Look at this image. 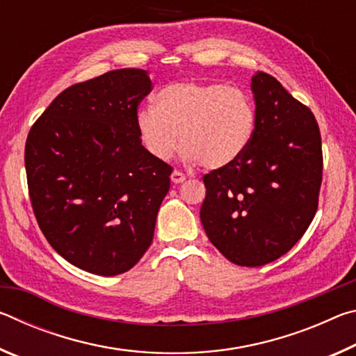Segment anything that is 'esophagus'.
<instances>
[{
	"instance_id": "obj_1",
	"label": "esophagus",
	"mask_w": 356,
	"mask_h": 356,
	"mask_svg": "<svg viewBox=\"0 0 356 356\" xmlns=\"http://www.w3.org/2000/svg\"><path fill=\"white\" fill-rule=\"evenodd\" d=\"M171 180L174 184H182L185 180V174L180 172V171H172L171 174Z\"/></svg>"
}]
</instances>
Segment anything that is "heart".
<instances>
[{
	"mask_svg": "<svg viewBox=\"0 0 356 356\" xmlns=\"http://www.w3.org/2000/svg\"><path fill=\"white\" fill-rule=\"evenodd\" d=\"M256 129V110L243 91L221 83L179 81L161 88L154 108L136 116L143 146L156 160H168L184 144V159L221 170L248 149Z\"/></svg>",
	"mask_w": 356,
	"mask_h": 356,
	"instance_id": "1",
	"label": "heart"
}]
</instances>
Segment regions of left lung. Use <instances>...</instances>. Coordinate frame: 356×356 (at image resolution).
I'll return each instance as SVG.
<instances>
[{
    "label": "left lung",
    "instance_id": "8db88e82",
    "mask_svg": "<svg viewBox=\"0 0 356 356\" xmlns=\"http://www.w3.org/2000/svg\"><path fill=\"white\" fill-rule=\"evenodd\" d=\"M256 129L236 161L202 177L201 221L227 261L259 267L292 248L317 212L322 184V138L308 106L275 76L251 78Z\"/></svg>",
    "mask_w": 356,
    "mask_h": 356
}]
</instances>
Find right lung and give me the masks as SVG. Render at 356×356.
<instances>
[{
  "label": "right lung",
  "instance_id": "1",
  "mask_svg": "<svg viewBox=\"0 0 356 356\" xmlns=\"http://www.w3.org/2000/svg\"><path fill=\"white\" fill-rule=\"evenodd\" d=\"M146 70H111L63 91L29 130L25 168L40 231L84 272H129L152 243L172 168L141 144Z\"/></svg>",
  "mask_w": 356,
  "mask_h": 356
}]
</instances>
